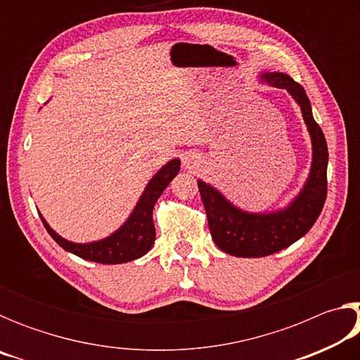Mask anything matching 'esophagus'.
<instances>
[{
    "instance_id": "34e87169",
    "label": "esophagus",
    "mask_w": 360,
    "mask_h": 360,
    "mask_svg": "<svg viewBox=\"0 0 360 360\" xmlns=\"http://www.w3.org/2000/svg\"><path fill=\"white\" fill-rule=\"evenodd\" d=\"M182 163H184L187 168H192L197 162H195V157L193 155H184V157H182Z\"/></svg>"
}]
</instances>
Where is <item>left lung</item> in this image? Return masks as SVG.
<instances>
[{
    "label": "left lung",
    "instance_id": "1",
    "mask_svg": "<svg viewBox=\"0 0 360 360\" xmlns=\"http://www.w3.org/2000/svg\"><path fill=\"white\" fill-rule=\"evenodd\" d=\"M262 84L284 89L300 106L311 139V167L308 178L284 208L252 212L233 205L219 188L198 179L211 236L219 249L235 257H265L300 240L319 217L327 197L328 150L321 127L316 124L307 94L285 72L265 71Z\"/></svg>",
    "mask_w": 360,
    "mask_h": 360
}]
</instances>
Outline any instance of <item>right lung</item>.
<instances>
[{"instance_id":"obj_1","label":"right lung","mask_w":360,"mask_h":360,"mask_svg":"<svg viewBox=\"0 0 360 360\" xmlns=\"http://www.w3.org/2000/svg\"><path fill=\"white\" fill-rule=\"evenodd\" d=\"M179 158H172V160L158 169L148 182V186L144 187L141 197H139L130 216L127 217V221L117 230H114L111 235L101 240L89 243L70 241L63 238L62 235H58L39 212L41 221L44 224L49 235L65 251L75 254L81 259L108 265L125 264V262L139 259L144 254H148L150 248L154 246L155 227L154 221H152V210H154L158 197L168 187L169 182L174 179V176L179 173Z\"/></svg>"}]
</instances>
